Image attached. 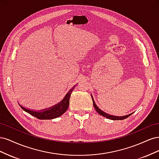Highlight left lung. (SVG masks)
Here are the masks:
<instances>
[{
  "label": "left lung",
  "instance_id": "obj_1",
  "mask_svg": "<svg viewBox=\"0 0 159 159\" xmlns=\"http://www.w3.org/2000/svg\"><path fill=\"white\" fill-rule=\"evenodd\" d=\"M91 98H92V96H91ZM92 101H93V107H95V110H96V111H97V112H98L99 114H100L101 115H102V116L105 117L107 118V119H112V120H123V119H126V118L129 117L130 116V115H131L132 114V113H131V114H129V115H125V116H122V117H117V116H113V115H109V114H107V113H106L103 112V111H102L99 108H98V107L97 106V105H96V104H95V102H94V100H93V98H92Z\"/></svg>",
  "mask_w": 159,
  "mask_h": 159
}]
</instances>
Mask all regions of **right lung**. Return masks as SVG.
I'll list each match as a JSON object with an SVG mask.
<instances>
[{
    "label": "right lung",
    "instance_id": "right-lung-1",
    "mask_svg": "<svg viewBox=\"0 0 159 159\" xmlns=\"http://www.w3.org/2000/svg\"><path fill=\"white\" fill-rule=\"evenodd\" d=\"M74 89V87L71 89L70 90L69 92L67 93L64 99L61 101V102L55 106H54L52 108H50L48 109H46L44 111H31L28 109H26L20 105V107L25 111L26 112L30 114L31 115H33L34 117H36L37 119H52L54 118H57L61 115H63L66 111L68 109L69 105H70V98L71 94V92L73 91Z\"/></svg>",
    "mask_w": 159,
    "mask_h": 159
}]
</instances>
